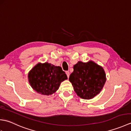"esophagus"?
<instances>
[{
	"mask_svg": "<svg viewBox=\"0 0 131 131\" xmlns=\"http://www.w3.org/2000/svg\"><path fill=\"white\" fill-rule=\"evenodd\" d=\"M66 75H67L68 78H69V75H70V72H69V71H66Z\"/></svg>",
	"mask_w": 131,
	"mask_h": 131,
	"instance_id": "1",
	"label": "esophagus"
}]
</instances>
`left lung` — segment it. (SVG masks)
<instances>
[{
	"instance_id": "left-lung-1",
	"label": "left lung",
	"mask_w": 131,
	"mask_h": 131,
	"mask_svg": "<svg viewBox=\"0 0 131 131\" xmlns=\"http://www.w3.org/2000/svg\"><path fill=\"white\" fill-rule=\"evenodd\" d=\"M69 81L80 98L90 100L99 94L106 80L104 69L92 61H78L73 67Z\"/></svg>"
}]
</instances>
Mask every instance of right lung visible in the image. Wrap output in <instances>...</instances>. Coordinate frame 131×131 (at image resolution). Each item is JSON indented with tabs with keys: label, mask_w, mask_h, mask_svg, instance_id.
<instances>
[{
	"label": "right lung",
	"mask_w": 131,
	"mask_h": 131,
	"mask_svg": "<svg viewBox=\"0 0 131 131\" xmlns=\"http://www.w3.org/2000/svg\"><path fill=\"white\" fill-rule=\"evenodd\" d=\"M68 79L60 66L45 62L37 64L28 74L31 87L38 93L51 95L59 88L61 83Z\"/></svg>",
	"instance_id": "add662e5"
}]
</instances>
